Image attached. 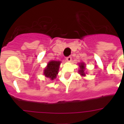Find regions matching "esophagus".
Instances as JSON below:
<instances>
[{"label":"esophagus","mask_w":124,"mask_h":124,"mask_svg":"<svg viewBox=\"0 0 124 124\" xmlns=\"http://www.w3.org/2000/svg\"><path fill=\"white\" fill-rule=\"evenodd\" d=\"M66 61H69V62H70V61H71V56H68V57H66Z\"/></svg>","instance_id":"esophagus-1"}]
</instances>
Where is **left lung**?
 <instances>
[{
  "instance_id": "1",
  "label": "left lung",
  "mask_w": 124,
  "mask_h": 124,
  "mask_svg": "<svg viewBox=\"0 0 124 124\" xmlns=\"http://www.w3.org/2000/svg\"><path fill=\"white\" fill-rule=\"evenodd\" d=\"M79 74H81L82 76H86V73H85V64H84V63H81L79 64Z\"/></svg>"
}]
</instances>
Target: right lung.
<instances>
[{
    "label": "right lung",
    "instance_id": "add662e5",
    "mask_svg": "<svg viewBox=\"0 0 124 124\" xmlns=\"http://www.w3.org/2000/svg\"><path fill=\"white\" fill-rule=\"evenodd\" d=\"M60 64L61 61H50L44 70V75L46 78H49L51 81L54 80L58 73Z\"/></svg>",
    "mask_w": 124,
    "mask_h": 124
}]
</instances>
